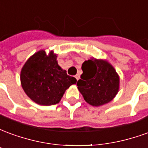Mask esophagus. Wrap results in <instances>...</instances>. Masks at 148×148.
Here are the masks:
<instances>
[{
    "mask_svg": "<svg viewBox=\"0 0 148 148\" xmlns=\"http://www.w3.org/2000/svg\"><path fill=\"white\" fill-rule=\"evenodd\" d=\"M75 77H76V79H77V80H79V78H80V75H79V74H76V75H75Z\"/></svg>",
    "mask_w": 148,
    "mask_h": 148,
    "instance_id": "obj_1",
    "label": "esophagus"
}]
</instances>
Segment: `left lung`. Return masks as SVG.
Wrapping results in <instances>:
<instances>
[{"mask_svg":"<svg viewBox=\"0 0 148 148\" xmlns=\"http://www.w3.org/2000/svg\"><path fill=\"white\" fill-rule=\"evenodd\" d=\"M77 81V89L87 103L99 106L111 101L119 90V76L108 62L97 59L85 61Z\"/></svg>","mask_w":148,"mask_h":148,"instance_id":"left-lung-1","label":"left lung"}]
</instances>
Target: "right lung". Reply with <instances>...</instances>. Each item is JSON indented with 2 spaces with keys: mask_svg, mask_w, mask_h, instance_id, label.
I'll use <instances>...</instances> for the list:
<instances>
[{
  "mask_svg": "<svg viewBox=\"0 0 148 148\" xmlns=\"http://www.w3.org/2000/svg\"><path fill=\"white\" fill-rule=\"evenodd\" d=\"M56 57L52 51L47 55L44 51H39L22 68V87L27 96L39 105L58 103L66 90L77 82L58 66Z\"/></svg>",
  "mask_w": 148,
  "mask_h": 148,
  "instance_id": "obj_1",
  "label": "right lung"
}]
</instances>
